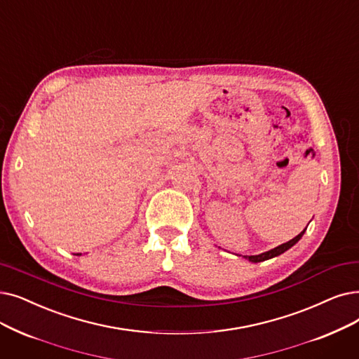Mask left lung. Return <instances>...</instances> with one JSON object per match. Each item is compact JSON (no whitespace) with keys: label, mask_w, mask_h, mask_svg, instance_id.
Wrapping results in <instances>:
<instances>
[{"label":"left lung","mask_w":359,"mask_h":359,"mask_svg":"<svg viewBox=\"0 0 359 359\" xmlns=\"http://www.w3.org/2000/svg\"><path fill=\"white\" fill-rule=\"evenodd\" d=\"M305 230H306V229H304V230L299 233V235L296 236V238H293L292 241H289V242H286V243H282V245H278V246H276L274 249H270V251H267V252H262V254H259V255H243V258L248 259V261H251V262H261V261H267V259H270V258L282 255L283 252L287 251V249H290L294 243L299 242V239L304 236Z\"/></svg>","instance_id":"left-lung-1"}]
</instances>
